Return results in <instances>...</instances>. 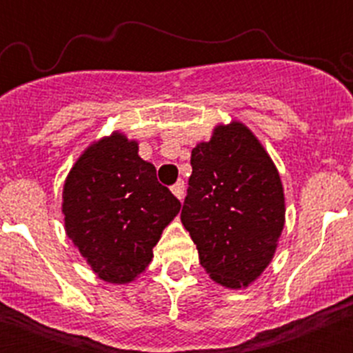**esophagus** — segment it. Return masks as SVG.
<instances>
[{"label":"esophagus","instance_id":"1","mask_svg":"<svg viewBox=\"0 0 353 353\" xmlns=\"http://www.w3.org/2000/svg\"><path fill=\"white\" fill-rule=\"evenodd\" d=\"M170 190H172L174 196L183 201V198H184V181H177V183L174 184V186L170 188Z\"/></svg>","mask_w":353,"mask_h":353}]
</instances>
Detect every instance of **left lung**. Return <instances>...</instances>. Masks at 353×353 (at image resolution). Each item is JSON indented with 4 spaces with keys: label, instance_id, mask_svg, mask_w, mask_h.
<instances>
[{
    "label": "left lung",
    "instance_id": "8db88e82",
    "mask_svg": "<svg viewBox=\"0 0 353 353\" xmlns=\"http://www.w3.org/2000/svg\"><path fill=\"white\" fill-rule=\"evenodd\" d=\"M181 222L213 282L243 288L275 254L285 223L280 174L258 138L239 121L219 124L191 152Z\"/></svg>",
    "mask_w": 353,
    "mask_h": 353
}]
</instances>
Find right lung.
Masks as SVG:
<instances>
[{"label": "right lung", "mask_w": 353, "mask_h": 353, "mask_svg": "<svg viewBox=\"0 0 353 353\" xmlns=\"http://www.w3.org/2000/svg\"><path fill=\"white\" fill-rule=\"evenodd\" d=\"M179 210L155 167L138 155L137 141L117 131L80 155L63 188L68 237L109 283H130L145 272Z\"/></svg>", "instance_id": "right-lung-1"}]
</instances>
